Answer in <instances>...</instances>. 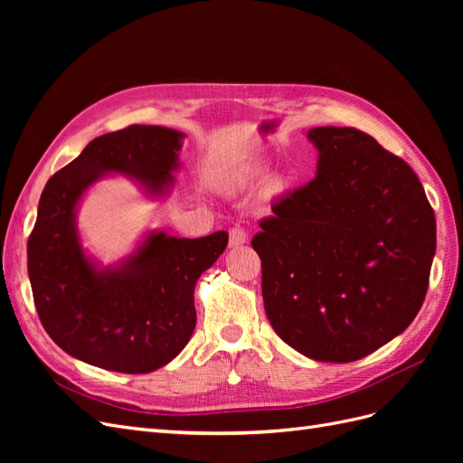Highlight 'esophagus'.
<instances>
[{
  "label": "esophagus",
  "instance_id": "34e87169",
  "mask_svg": "<svg viewBox=\"0 0 463 463\" xmlns=\"http://www.w3.org/2000/svg\"><path fill=\"white\" fill-rule=\"evenodd\" d=\"M249 241V235L243 228L235 226L230 230V247H240V245H245Z\"/></svg>",
  "mask_w": 463,
  "mask_h": 463
}]
</instances>
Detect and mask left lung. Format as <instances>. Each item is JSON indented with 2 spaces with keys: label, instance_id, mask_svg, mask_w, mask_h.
Listing matches in <instances>:
<instances>
[{
  "label": "left lung",
  "instance_id": "8db88e82",
  "mask_svg": "<svg viewBox=\"0 0 463 463\" xmlns=\"http://www.w3.org/2000/svg\"><path fill=\"white\" fill-rule=\"evenodd\" d=\"M317 175L272 206L253 249L274 332L305 357L349 363L419 313L437 250L421 181L354 128H315Z\"/></svg>",
  "mask_w": 463,
  "mask_h": 463
}]
</instances>
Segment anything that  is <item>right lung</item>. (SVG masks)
<instances>
[{"mask_svg":"<svg viewBox=\"0 0 463 463\" xmlns=\"http://www.w3.org/2000/svg\"><path fill=\"white\" fill-rule=\"evenodd\" d=\"M185 135L131 125L94 138L50 177L29 237V278L42 326L65 354L106 371L145 374L191 340L194 284L228 245V233L197 240L148 230L129 255L102 264L82 245L79 206L100 179L121 175L148 201L175 185Z\"/></svg>","mask_w":463,"mask_h":463,"instance_id":"add662e5","label":"right lung"}]
</instances>
